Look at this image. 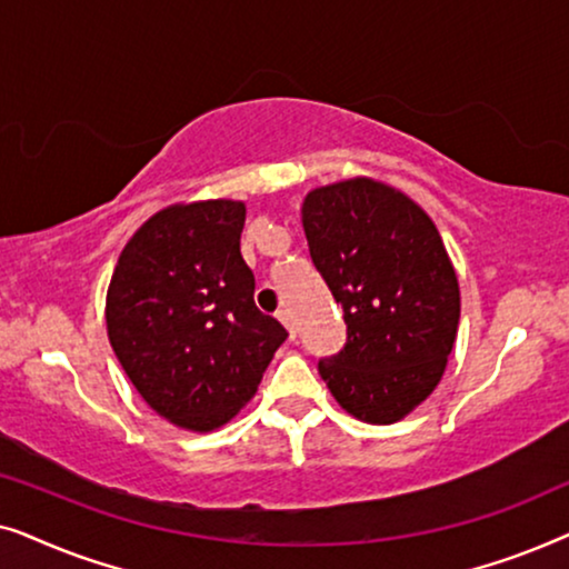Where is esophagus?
I'll list each match as a JSON object with an SVG mask.
<instances>
[{
	"instance_id": "esophagus-1",
	"label": "esophagus",
	"mask_w": 569,
	"mask_h": 569,
	"mask_svg": "<svg viewBox=\"0 0 569 569\" xmlns=\"http://www.w3.org/2000/svg\"><path fill=\"white\" fill-rule=\"evenodd\" d=\"M277 318L287 326V331H290V337L295 339V321H292V313H290V310L282 308V310H279V313H277Z\"/></svg>"
}]
</instances>
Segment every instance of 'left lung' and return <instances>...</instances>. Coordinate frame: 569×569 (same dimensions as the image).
Instances as JSON below:
<instances>
[{"instance_id": "8db88e82", "label": "left lung", "mask_w": 569, "mask_h": 569, "mask_svg": "<svg viewBox=\"0 0 569 569\" xmlns=\"http://www.w3.org/2000/svg\"><path fill=\"white\" fill-rule=\"evenodd\" d=\"M310 259L341 306L347 345L318 372L339 407L370 425L411 415L446 372L461 290L430 214L376 178L308 191Z\"/></svg>"}]
</instances>
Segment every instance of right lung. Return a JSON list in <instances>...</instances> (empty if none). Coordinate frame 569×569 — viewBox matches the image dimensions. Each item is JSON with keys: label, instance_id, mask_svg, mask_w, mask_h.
Listing matches in <instances>:
<instances>
[{"label": "right lung", "instance_id": "obj_1", "mask_svg": "<svg viewBox=\"0 0 569 569\" xmlns=\"http://www.w3.org/2000/svg\"><path fill=\"white\" fill-rule=\"evenodd\" d=\"M246 204L207 199L154 212L123 246L106 295V329L139 396L191 432L228 425L287 339L253 302L240 256Z\"/></svg>", "mask_w": 569, "mask_h": 569}]
</instances>
